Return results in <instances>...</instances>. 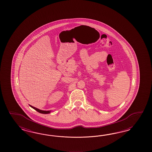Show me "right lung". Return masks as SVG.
<instances>
[{"label":"right lung","mask_w":152,"mask_h":152,"mask_svg":"<svg viewBox=\"0 0 152 152\" xmlns=\"http://www.w3.org/2000/svg\"><path fill=\"white\" fill-rule=\"evenodd\" d=\"M30 106H31V107H32L33 109H34V110L37 111L38 113H42V114H48V113H50V111L41 110H39V109H37V108H36V107L31 106V105H30Z\"/></svg>","instance_id":"add662e5"}]
</instances>
